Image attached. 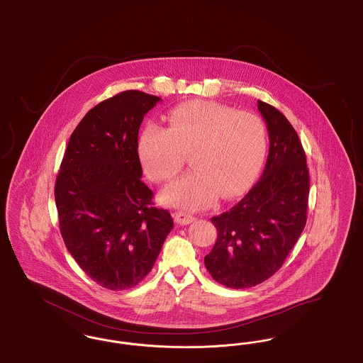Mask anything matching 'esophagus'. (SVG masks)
<instances>
[{"label": "esophagus", "mask_w": 363, "mask_h": 363, "mask_svg": "<svg viewBox=\"0 0 363 363\" xmlns=\"http://www.w3.org/2000/svg\"><path fill=\"white\" fill-rule=\"evenodd\" d=\"M174 219L178 225H189L193 220H196V218L193 215H190L188 212H184V211H178L174 213Z\"/></svg>", "instance_id": "obj_1"}]
</instances>
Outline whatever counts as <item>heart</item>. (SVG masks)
<instances>
[{"label":"heart","instance_id":"obj_1","mask_svg":"<svg viewBox=\"0 0 363 363\" xmlns=\"http://www.w3.org/2000/svg\"><path fill=\"white\" fill-rule=\"evenodd\" d=\"M138 155L155 182L172 179L190 152L194 170L162 191L164 203L199 209L218 194L234 197L259 173L267 150V130L253 113L211 101L174 107L169 126L147 123L138 136Z\"/></svg>","mask_w":363,"mask_h":363}]
</instances>
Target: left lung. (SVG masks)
I'll return each instance as SVG.
<instances>
[{"mask_svg":"<svg viewBox=\"0 0 363 363\" xmlns=\"http://www.w3.org/2000/svg\"><path fill=\"white\" fill-rule=\"evenodd\" d=\"M257 104L269 135L265 169L241 201L211 219L218 238L204 257L211 277L230 289L272 277L306 225L311 181L302 144L277 108Z\"/></svg>","mask_w":363,"mask_h":363,"instance_id":"obj_1","label":"left lung"}]
</instances>
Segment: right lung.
Returning a JSON list of instances; mask_svg holds the SVG:
<instances>
[{
  "label": "right lung",
  "mask_w": 363,
  "mask_h": 363,
  "mask_svg": "<svg viewBox=\"0 0 363 363\" xmlns=\"http://www.w3.org/2000/svg\"><path fill=\"white\" fill-rule=\"evenodd\" d=\"M162 99L130 89L91 108L73 130L55 181V206L67 249L104 289L135 287L152 269L173 228L152 207L138 152L144 116Z\"/></svg>",
  "instance_id": "right-lung-1"
}]
</instances>
